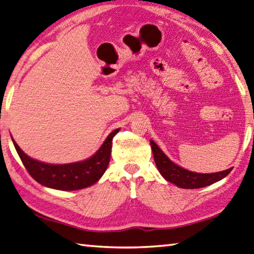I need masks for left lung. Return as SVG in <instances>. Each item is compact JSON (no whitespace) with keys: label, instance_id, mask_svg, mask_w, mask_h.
Returning a JSON list of instances; mask_svg holds the SVG:
<instances>
[{"label":"left lung","instance_id":"left-lung-1","mask_svg":"<svg viewBox=\"0 0 254 254\" xmlns=\"http://www.w3.org/2000/svg\"><path fill=\"white\" fill-rule=\"evenodd\" d=\"M151 147L153 151L154 161L160 171L161 175L167 182L175 184L180 188H201L209 186L211 184L225 178L231 172L232 168H228L226 171L211 173V174H200L187 171L185 168L178 166L173 163L164 152L157 146V144L151 140Z\"/></svg>","mask_w":254,"mask_h":254}]
</instances>
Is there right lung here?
I'll list each match as a JSON object with an SVG mask.
<instances>
[{"label":"right lung","instance_id":"add662e5","mask_svg":"<svg viewBox=\"0 0 254 254\" xmlns=\"http://www.w3.org/2000/svg\"><path fill=\"white\" fill-rule=\"evenodd\" d=\"M120 128L109 134L96 154L81 162L70 164H47L34 160L25 154L14 140L13 144L25 168L35 181L43 186L58 190H78L96 184L107 171L110 162L112 138Z\"/></svg>","mask_w":254,"mask_h":254}]
</instances>
